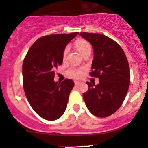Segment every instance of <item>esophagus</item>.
I'll return each mask as SVG.
<instances>
[{"mask_svg":"<svg viewBox=\"0 0 148 148\" xmlns=\"http://www.w3.org/2000/svg\"><path fill=\"white\" fill-rule=\"evenodd\" d=\"M81 84V82H80L79 81H74V84H75V86H78V85H79Z\"/></svg>","mask_w":148,"mask_h":148,"instance_id":"esophagus-1","label":"esophagus"}]
</instances>
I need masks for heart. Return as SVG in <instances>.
<instances>
[{"mask_svg":"<svg viewBox=\"0 0 148 148\" xmlns=\"http://www.w3.org/2000/svg\"><path fill=\"white\" fill-rule=\"evenodd\" d=\"M75 46L76 49H78V51H79L82 55H84V53H86V52L88 51H91L90 45L88 42L85 41V40H77V41L75 42ZM68 51H69V47H66L64 49L63 54H62L64 58H65L66 56H67ZM84 71V68L72 67V68L68 69V71H67V73L69 76H71V77L79 78L83 75Z\"/></svg>","mask_w":148,"mask_h":148,"instance_id":"b5f03b06","label":"heart"}]
</instances>
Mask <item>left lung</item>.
<instances>
[{
	"instance_id": "left-lung-1",
	"label": "left lung",
	"mask_w": 148,
	"mask_h": 148,
	"mask_svg": "<svg viewBox=\"0 0 148 148\" xmlns=\"http://www.w3.org/2000/svg\"><path fill=\"white\" fill-rule=\"evenodd\" d=\"M93 47L94 58L91 76L99 78V84L86 82L88 90L83 97L90 112L106 118L121 106L130 83V70L125 52L120 45L100 33L79 34Z\"/></svg>"
}]
</instances>
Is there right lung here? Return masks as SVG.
<instances>
[{"label":"right lung","mask_w":148,"mask_h":148,"mask_svg":"<svg viewBox=\"0 0 148 148\" xmlns=\"http://www.w3.org/2000/svg\"><path fill=\"white\" fill-rule=\"evenodd\" d=\"M79 34H55L39 38L23 62V89L32 108L42 118L55 120L65 111L69 95L74 86L72 80L54 81V69L63 60L67 44Z\"/></svg>","instance_id":"1"}]
</instances>
